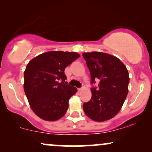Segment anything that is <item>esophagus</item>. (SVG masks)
Listing matches in <instances>:
<instances>
[{"label": "esophagus", "instance_id": "obj_1", "mask_svg": "<svg viewBox=\"0 0 152 152\" xmlns=\"http://www.w3.org/2000/svg\"><path fill=\"white\" fill-rule=\"evenodd\" d=\"M84 88H85V86H84V84H83V83H82V86L81 87V88H78V91H81V90L84 89Z\"/></svg>", "mask_w": 152, "mask_h": 152}]
</instances>
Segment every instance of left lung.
<instances>
[{
	"instance_id": "left-lung-1",
	"label": "left lung",
	"mask_w": 152,
	"mask_h": 152,
	"mask_svg": "<svg viewBox=\"0 0 152 152\" xmlns=\"http://www.w3.org/2000/svg\"><path fill=\"white\" fill-rule=\"evenodd\" d=\"M90 71L91 99L83 104L88 117L96 121L111 119L118 114L128 94V70L118 58L102 52L83 53Z\"/></svg>"
}]
</instances>
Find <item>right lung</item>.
Returning a JSON list of instances; mask_svg holds the SVG:
<instances>
[{
	"instance_id": "1",
	"label": "right lung",
	"mask_w": 152,
	"mask_h": 152,
	"mask_svg": "<svg viewBox=\"0 0 152 152\" xmlns=\"http://www.w3.org/2000/svg\"><path fill=\"white\" fill-rule=\"evenodd\" d=\"M79 56L75 52L49 51L28 64L24 71V91L38 117L56 121L65 115L69 99L77 89L65 81L64 70Z\"/></svg>"
}]
</instances>
